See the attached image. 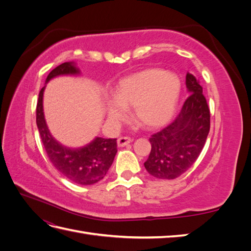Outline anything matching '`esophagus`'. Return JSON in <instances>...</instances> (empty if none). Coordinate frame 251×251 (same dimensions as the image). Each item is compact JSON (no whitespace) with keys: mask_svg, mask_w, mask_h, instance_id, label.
<instances>
[{"mask_svg":"<svg viewBox=\"0 0 251 251\" xmlns=\"http://www.w3.org/2000/svg\"><path fill=\"white\" fill-rule=\"evenodd\" d=\"M131 138L130 137H119L117 139V144L119 148H123V147H126L127 146V144L131 143Z\"/></svg>","mask_w":251,"mask_h":251,"instance_id":"34e87169","label":"esophagus"}]
</instances>
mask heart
I'll list each match as a JSON object with an SVG mask.
<instances>
[{
  "label": "heart",
  "instance_id": "obj_1",
  "mask_svg": "<svg viewBox=\"0 0 251 251\" xmlns=\"http://www.w3.org/2000/svg\"><path fill=\"white\" fill-rule=\"evenodd\" d=\"M181 83L176 74L149 68L120 79L107 102L112 120H121L125 110L134 108V118L147 128L166 125L176 111Z\"/></svg>",
  "mask_w": 251,
  "mask_h": 251
}]
</instances>
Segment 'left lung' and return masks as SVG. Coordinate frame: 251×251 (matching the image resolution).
<instances>
[{
  "label": "left lung",
  "mask_w": 251,
  "mask_h": 251,
  "mask_svg": "<svg viewBox=\"0 0 251 251\" xmlns=\"http://www.w3.org/2000/svg\"><path fill=\"white\" fill-rule=\"evenodd\" d=\"M188 97L178 116L151 135V150L144 168L151 176L171 180L185 173L198 159L210 127V112L199 80L186 74Z\"/></svg>",
  "instance_id": "obj_1"
}]
</instances>
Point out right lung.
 Masks as SVG:
<instances>
[{"instance_id":"add662e5","label":"right lung","mask_w":251,"mask_h":251,"mask_svg":"<svg viewBox=\"0 0 251 251\" xmlns=\"http://www.w3.org/2000/svg\"><path fill=\"white\" fill-rule=\"evenodd\" d=\"M74 63L68 62L57 66L46 78V82L59 75H78ZM45 87L39 94L36 105V125L47 155L55 169L64 177L80 185H91L103 179L117 153L116 138L96 137L85 147L73 149L63 146L51 135L44 116L43 96Z\"/></svg>"}]
</instances>
